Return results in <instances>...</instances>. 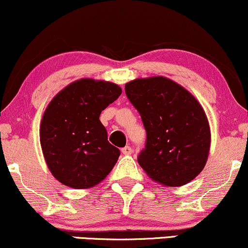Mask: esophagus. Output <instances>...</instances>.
Returning a JSON list of instances; mask_svg holds the SVG:
<instances>
[{"label":"esophagus","mask_w":248,"mask_h":248,"mask_svg":"<svg viewBox=\"0 0 248 248\" xmlns=\"http://www.w3.org/2000/svg\"><path fill=\"white\" fill-rule=\"evenodd\" d=\"M121 152L124 153V155H131V152H133V150H131L130 146H124V149L121 150Z\"/></svg>","instance_id":"1"}]
</instances>
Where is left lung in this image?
Returning <instances> with one entry per match:
<instances>
[{
	"mask_svg": "<svg viewBox=\"0 0 248 248\" xmlns=\"http://www.w3.org/2000/svg\"><path fill=\"white\" fill-rule=\"evenodd\" d=\"M126 95L146 130L139 164L165 186H181L200 174L207 161L211 129L205 111L170 79L152 77L126 83Z\"/></svg>",
	"mask_w": 248,
	"mask_h": 248,
	"instance_id": "1",
	"label": "left lung"
}]
</instances>
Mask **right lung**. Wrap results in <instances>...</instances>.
Returning a JSON list of instances; mask_svg holds the SVG:
<instances>
[{
	"label": "right lung",
	"instance_id": "right-lung-1",
	"mask_svg": "<svg viewBox=\"0 0 248 248\" xmlns=\"http://www.w3.org/2000/svg\"><path fill=\"white\" fill-rule=\"evenodd\" d=\"M118 84L81 79L49 103L40 127V142L56 180L73 189L92 187L108 176L120 151L108 140L99 115L121 95Z\"/></svg>",
	"mask_w": 248,
	"mask_h": 248
}]
</instances>
